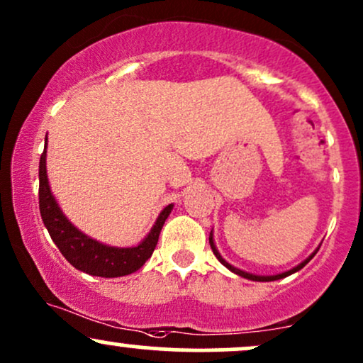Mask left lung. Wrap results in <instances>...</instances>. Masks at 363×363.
<instances>
[{
    "label": "left lung",
    "mask_w": 363,
    "mask_h": 363,
    "mask_svg": "<svg viewBox=\"0 0 363 363\" xmlns=\"http://www.w3.org/2000/svg\"><path fill=\"white\" fill-rule=\"evenodd\" d=\"M210 245H211V251H213V254H215V256H216V259H218L220 262H222L223 266H227V268L230 269V272H234L235 274H239V277H244V278H247V280H252V281H273V280H280V278H285V277H289V274L295 273V272H298V269H302L303 266H306L307 262H309V261L312 259V257H314V254L318 252V251H315L314 254H312L311 257H307L306 261L301 262V264H298V266H295V268H294V269H290V272H285V273H281V274H274V277H257V274L245 273V272H242V269H237V268H234V266H232V264H228V262L225 261L222 256H220V252L216 251V247H215V244H213V237H211V234H210Z\"/></svg>",
    "instance_id": "8db88e82"
}]
</instances>
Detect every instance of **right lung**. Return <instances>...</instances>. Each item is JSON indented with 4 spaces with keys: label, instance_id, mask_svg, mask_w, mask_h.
Instances as JSON below:
<instances>
[{
    "label": "right lung",
    "instance_id": "right-lung-1",
    "mask_svg": "<svg viewBox=\"0 0 363 363\" xmlns=\"http://www.w3.org/2000/svg\"><path fill=\"white\" fill-rule=\"evenodd\" d=\"M45 145H48V138H45ZM39 210L49 235L69 264H73L80 272L94 274V277L118 278L135 273L152 256L172 205L162 210L147 239L136 247L121 249L104 245L74 228L69 220L62 215L57 203L54 201V196L49 189L48 172H45L44 148L39 162Z\"/></svg>",
    "mask_w": 363,
    "mask_h": 363
}]
</instances>
